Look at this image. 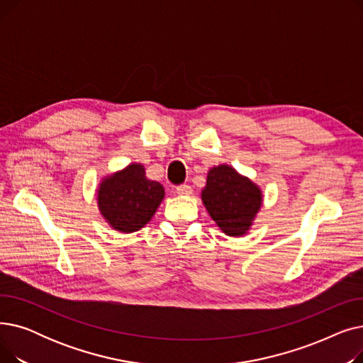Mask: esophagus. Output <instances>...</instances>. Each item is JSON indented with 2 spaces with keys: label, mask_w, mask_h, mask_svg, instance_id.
<instances>
[{
  "label": "esophagus",
  "mask_w": 363,
  "mask_h": 363,
  "mask_svg": "<svg viewBox=\"0 0 363 363\" xmlns=\"http://www.w3.org/2000/svg\"><path fill=\"white\" fill-rule=\"evenodd\" d=\"M177 194H179V196H189L193 193V189H191V186L189 185H179V186H177Z\"/></svg>",
  "instance_id": "34e87169"
}]
</instances>
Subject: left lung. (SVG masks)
I'll use <instances>...</instances> for the list:
<instances>
[{"mask_svg": "<svg viewBox=\"0 0 363 363\" xmlns=\"http://www.w3.org/2000/svg\"><path fill=\"white\" fill-rule=\"evenodd\" d=\"M201 201L225 235L244 237L263 204V193L257 184L233 166L219 164L208 170Z\"/></svg>", "mask_w": 363, "mask_h": 363, "instance_id": "obj_1", "label": "left lung"}]
</instances>
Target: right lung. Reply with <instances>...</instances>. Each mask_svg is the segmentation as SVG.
I'll return each mask as SVG.
<instances>
[{"label":"right lung","mask_w":363,"mask_h":363,"mask_svg":"<svg viewBox=\"0 0 363 363\" xmlns=\"http://www.w3.org/2000/svg\"><path fill=\"white\" fill-rule=\"evenodd\" d=\"M163 199V185L148 179L141 163H129L106 175L97 188V204L103 219L114 231L123 234L145 226Z\"/></svg>","instance_id":"right-lung-1"}]
</instances>
